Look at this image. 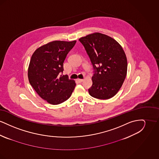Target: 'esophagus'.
I'll return each mask as SVG.
<instances>
[{"label":"esophagus","instance_id":"1","mask_svg":"<svg viewBox=\"0 0 159 159\" xmlns=\"http://www.w3.org/2000/svg\"><path fill=\"white\" fill-rule=\"evenodd\" d=\"M83 80H84V79H77V81H78L79 82L81 83V82H83Z\"/></svg>","mask_w":159,"mask_h":159}]
</instances>
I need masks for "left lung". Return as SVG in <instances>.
<instances>
[{
    "mask_svg": "<svg viewBox=\"0 0 159 159\" xmlns=\"http://www.w3.org/2000/svg\"><path fill=\"white\" fill-rule=\"evenodd\" d=\"M79 40L95 70L89 93L100 99L113 97L121 88L127 74V58L121 46L113 38L100 33Z\"/></svg>",
    "mask_w": 159,
    "mask_h": 159,
    "instance_id": "8db88e82",
    "label": "left lung"
}]
</instances>
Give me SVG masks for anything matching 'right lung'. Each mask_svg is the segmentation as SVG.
I'll return each instance as SVG.
<instances>
[{"label": "right lung", "instance_id": "add662e5", "mask_svg": "<svg viewBox=\"0 0 159 159\" xmlns=\"http://www.w3.org/2000/svg\"><path fill=\"white\" fill-rule=\"evenodd\" d=\"M76 40H55L41 46L33 53L28 68L29 83L48 103L57 105L67 100L76 86L67 75L60 76L63 63Z\"/></svg>", "mask_w": 159, "mask_h": 159}]
</instances>
